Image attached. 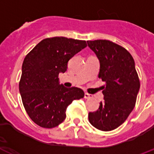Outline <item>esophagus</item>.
Returning <instances> with one entry per match:
<instances>
[{
  "instance_id": "obj_1",
  "label": "esophagus",
  "mask_w": 154,
  "mask_h": 154,
  "mask_svg": "<svg viewBox=\"0 0 154 154\" xmlns=\"http://www.w3.org/2000/svg\"><path fill=\"white\" fill-rule=\"evenodd\" d=\"M91 95H90V94H88V93H85V99H91Z\"/></svg>"
}]
</instances>
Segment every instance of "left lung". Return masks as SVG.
Instances as JSON below:
<instances>
[{
	"label": "left lung",
	"mask_w": 154,
	"mask_h": 154,
	"mask_svg": "<svg viewBox=\"0 0 154 154\" xmlns=\"http://www.w3.org/2000/svg\"><path fill=\"white\" fill-rule=\"evenodd\" d=\"M100 62L99 78L106 82L104 100L88 113L89 122L103 131L114 130L126 121L136 103L140 81L128 51L108 40L87 41Z\"/></svg>",
	"instance_id": "left-lung-1"
}]
</instances>
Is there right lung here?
<instances>
[{"instance_id":"1","label":"right lung","mask_w":154,"mask_h":154,"mask_svg":"<svg viewBox=\"0 0 154 154\" xmlns=\"http://www.w3.org/2000/svg\"><path fill=\"white\" fill-rule=\"evenodd\" d=\"M86 46L85 41L49 37L26 55L19 92L27 114L40 127L52 128L60 125L66 118L67 106L85 96L81 88L59 85L58 77L66 71L69 59Z\"/></svg>"}]
</instances>
